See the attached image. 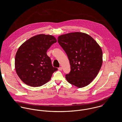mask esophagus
Listing matches in <instances>:
<instances>
[{"label":"esophagus","mask_w":122,"mask_h":122,"mask_svg":"<svg viewBox=\"0 0 122 122\" xmlns=\"http://www.w3.org/2000/svg\"><path fill=\"white\" fill-rule=\"evenodd\" d=\"M58 70H62V67H60V68H58Z\"/></svg>","instance_id":"obj_1"}]
</instances>
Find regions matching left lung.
<instances>
[{"mask_svg":"<svg viewBox=\"0 0 122 122\" xmlns=\"http://www.w3.org/2000/svg\"><path fill=\"white\" fill-rule=\"evenodd\" d=\"M59 45L66 53L71 70L66 75L68 82L78 88L88 86L97 76L102 64V52L90 36L73 32L58 37Z\"/></svg>","mask_w":122,"mask_h":122,"instance_id":"8db88e82","label":"left lung"}]
</instances>
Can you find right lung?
I'll return each mask as SVG.
<instances>
[{"label": "right lung", "mask_w": 122, "mask_h": 122, "mask_svg": "<svg viewBox=\"0 0 122 122\" xmlns=\"http://www.w3.org/2000/svg\"><path fill=\"white\" fill-rule=\"evenodd\" d=\"M57 42L52 35H36L25 41L18 49L15 58L16 73L25 84L40 86L48 82L58 69L53 67L47 51Z\"/></svg>", "instance_id": "add662e5"}]
</instances>
